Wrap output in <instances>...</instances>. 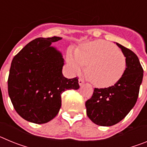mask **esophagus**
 <instances>
[{"label": "esophagus", "mask_w": 147, "mask_h": 147, "mask_svg": "<svg viewBox=\"0 0 147 147\" xmlns=\"http://www.w3.org/2000/svg\"><path fill=\"white\" fill-rule=\"evenodd\" d=\"M84 83H85V81H84L82 79H80V80H79V84H80V86H81V85H82Z\"/></svg>", "instance_id": "34e87169"}]
</instances>
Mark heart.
<instances>
[{
	"label": "heart",
	"mask_w": 147,
	"mask_h": 147,
	"mask_svg": "<svg viewBox=\"0 0 147 147\" xmlns=\"http://www.w3.org/2000/svg\"><path fill=\"white\" fill-rule=\"evenodd\" d=\"M67 61L75 73L87 65L86 74L95 86L106 88L120 80L126 69V57L115 45L104 40L82 45L76 52L67 54Z\"/></svg>",
	"instance_id": "b5f03b06"
}]
</instances>
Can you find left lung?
<instances>
[{
	"mask_svg": "<svg viewBox=\"0 0 147 147\" xmlns=\"http://www.w3.org/2000/svg\"><path fill=\"white\" fill-rule=\"evenodd\" d=\"M126 57V69L114 85L94 88L91 98L85 102L87 115L98 126L117 124L129 113L137 102L144 70L133 51L116 43Z\"/></svg>",
	"mask_w": 147,
	"mask_h": 147,
	"instance_id": "obj_1",
	"label": "left lung"
}]
</instances>
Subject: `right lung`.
Returning <instances> with one entry per match:
<instances>
[{
	"label": "right lung",
	"mask_w": 147,
	"mask_h": 147,
	"mask_svg": "<svg viewBox=\"0 0 147 147\" xmlns=\"http://www.w3.org/2000/svg\"><path fill=\"white\" fill-rule=\"evenodd\" d=\"M60 40L59 37L35 39L11 61L8 93L16 112L28 121L40 124L52 120L62 105V93L80 88L79 78L63 76L64 59L51 46Z\"/></svg>",
	"instance_id": "obj_1"
}]
</instances>
